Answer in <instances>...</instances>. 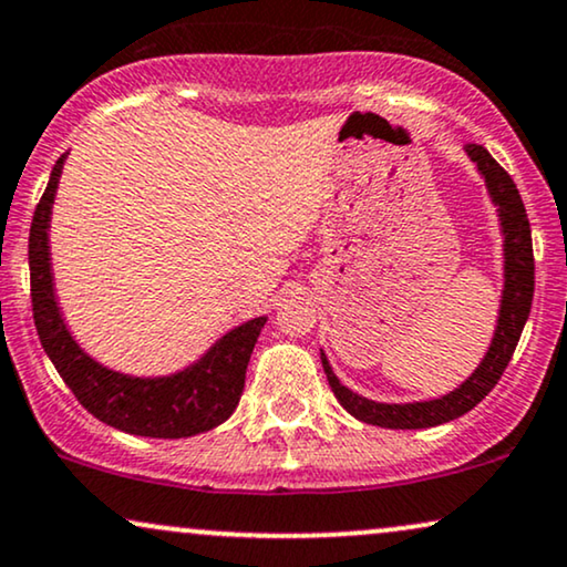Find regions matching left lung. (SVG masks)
<instances>
[{
	"label": "left lung",
	"instance_id": "1",
	"mask_svg": "<svg viewBox=\"0 0 567 567\" xmlns=\"http://www.w3.org/2000/svg\"><path fill=\"white\" fill-rule=\"evenodd\" d=\"M465 154L476 164L478 175L484 177L486 190H489L492 204L497 206L499 230H503V250H505V282L503 300H499V317L494 327V337L489 342L482 363L474 374L461 386H455L447 395L434 400H421V403H377L358 392L348 390L334 377L329 367L324 350H321V367H324L327 382L332 386L334 398L350 415L371 426L382 429H429L447 424V421L461 419L471 408L482 403L489 395L492 386L499 382L503 371L511 363L513 350L518 346L523 327H526L528 313H532L534 300V248H532V225H528L526 206H523L520 193L515 188L513 177L492 159L484 146L468 143Z\"/></svg>",
	"mask_w": 567,
	"mask_h": 567
}]
</instances>
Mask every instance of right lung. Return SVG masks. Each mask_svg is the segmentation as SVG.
<instances>
[{"instance_id": "right-lung-1", "label": "right lung", "mask_w": 567, "mask_h": 567, "mask_svg": "<svg viewBox=\"0 0 567 567\" xmlns=\"http://www.w3.org/2000/svg\"><path fill=\"white\" fill-rule=\"evenodd\" d=\"M64 159L68 154H62L52 167L28 238L33 321L49 361L73 390L78 403L120 432L181 440L219 426L240 403L250 353L267 317H256L230 329L196 363L169 377H131L93 361L70 334L54 296L49 221Z\"/></svg>"}]
</instances>
